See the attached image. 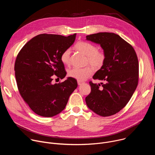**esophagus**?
<instances>
[{
  "mask_svg": "<svg viewBox=\"0 0 155 155\" xmlns=\"http://www.w3.org/2000/svg\"><path fill=\"white\" fill-rule=\"evenodd\" d=\"M77 82H78V85H81V84H83V81H79V80H78Z\"/></svg>",
  "mask_w": 155,
  "mask_h": 155,
  "instance_id": "1",
  "label": "esophagus"
}]
</instances>
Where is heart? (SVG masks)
I'll return each mask as SVG.
<instances>
[{
	"mask_svg": "<svg viewBox=\"0 0 155 155\" xmlns=\"http://www.w3.org/2000/svg\"><path fill=\"white\" fill-rule=\"evenodd\" d=\"M77 50L80 51L86 56V63H89L95 68H100L104 64L106 56L104 51L97 50V47L94 44L80 41L75 45ZM71 50L68 48L65 50L61 55V61L64 64L68 65L70 63ZM94 70L91 67L80 68L74 67L68 71V75L79 81H83L90 77L93 74Z\"/></svg>",
	"mask_w": 155,
	"mask_h": 155,
	"instance_id": "heart-1",
	"label": "heart"
}]
</instances>
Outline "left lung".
<instances>
[{"instance_id": "1", "label": "left lung", "mask_w": 155, "mask_h": 155, "mask_svg": "<svg viewBox=\"0 0 155 155\" xmlns=\"http://www.w3.org/2000/svg\"><path fill=\"white\" fill-rule=\"evenodd\" d=\"M99 44L105 54V61L93 78L101 84L90 82L91 93L85 98L87 106L101 117L120 112L128 103L138 84L139 62L136 53L120 35L99 32L86 37Z\"/></svg>"}]
</instances>
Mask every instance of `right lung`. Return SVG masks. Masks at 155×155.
I'll use <instances>...</instances> for the list:
<instances>
[{
    "mask_svg": "<svg viewBox=\"0 0 155 155\" xmlns=\"http://www.w3.org/2000/svg\"><path fill=\"white\" fill-rule=\"evenodd\" d=\"M76 34L65 37L43 34L30 40L19 52L15 64L19 92L36 114L52 117L65 108L69 96L77 87L72 77L62 83L53 78L66 75L61 55L74 43Z\"/></svg>",
    "mask_w": 155,
    "mask_h": 155,
    "instance_id": "add662e5",
    "label": "right lung"
}]
</instances>
